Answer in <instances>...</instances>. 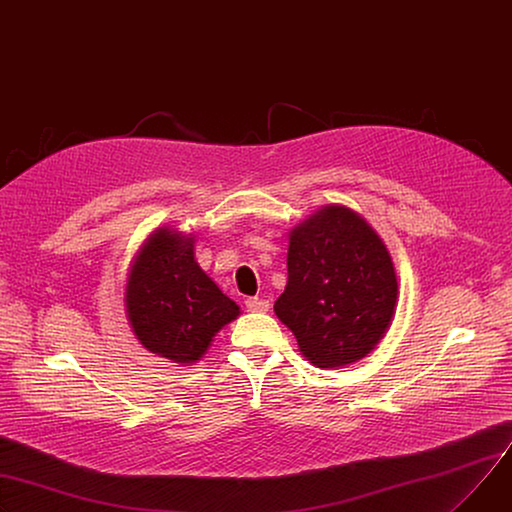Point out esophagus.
<instances>
[{
	"mask_svg": "<svg viewBox=\"0 0 512 512\" xmlns=\"http://www.w3.org/2000/svg\"><path fill=\"white\" fill-rule=\"evenodd\" d=\"M245 308L249 312H267L269 310V302L263 298H247L245 300Z\"/></svg>",
	"mask_w": 512,
	"mask_h": 512,
	"instance_id": "obj_1",
	"label": "esophagus"
}]
</instances>
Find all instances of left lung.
<instances>
[{
    "label": "left lung",
    "mask_w": 512,
    "mask_h": 512,
    "mask_svg": "<svg viewBox=\"0 0 512 512\" xmlns=\"http://www.w3.org/2000/svg\"><path fill=\"white\" fill-rule=\"evenodd\" d=\"M396 298L390 253L357 212L324 206L292 230L288 286L273 310L316 367L365 357L390 327Z\"/></svg>",
    "instance_id": "8db88e82"
}]
</instances>
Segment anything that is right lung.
I'll return each mask as SVG.
<instances>
[{
	"instance_id": "right-lung-1",
	"label": "right lung",
	"mask_w": 512,
	"mask_h": 512,
	"mask_svg": "<svg viewBox=\"0 0 512 512\" xmlns=\"http://www.w3.org/2000/svg\"><path fill=\"white\" fill-rule=\"evenodd\" d=\"M126 312L143 347L173 363H194L239 306L200 269L194 239L159 228L132 263Z\"/></svg>"
}]
</instances>
